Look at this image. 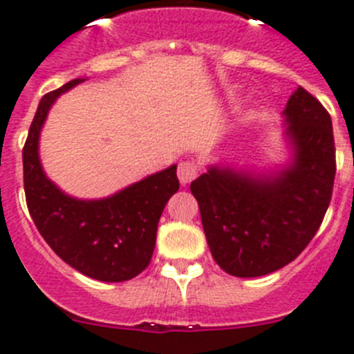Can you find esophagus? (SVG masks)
Listing matches in <instances>:
<instances>
[{
    "instance_id": "1",
    "label": "esophagus",
    "mask_w": 354,
    "mask_h": 354,
    "mask_svg": "<svg viewBox=\"0 0 354 354\" xmlns=\"http://www.w3.org/2000/svg\"><path fill=\"white\" fill-rule=\"evenodd\" d=\"M197 176V164L194 160H183L178 164V180L181 185H188Z\"/></svg>"
}]
</instances>
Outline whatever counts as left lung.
<instances>
[{
	"instance_id": "1",
	"label": "left lung",
	"mask_w": 354,
	"mask_h": 354,
	"mask_svg": "<svg viewBox=\"0 0 354 354\" xmlns=\"http://www.w3.org/2000/svg\"><path fill=\"white\" fill-rule=\"evenodd\" d=\"M288 164L253 173L213 164L190 183L214 262L259 277L295 260L323 222L335 178L332 118L306 88L283 111Z\"/></svg>"
}]
</instances>
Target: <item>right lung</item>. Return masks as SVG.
<instances>
[{"label": "right lung", "mask_w": 354, "mask_h": 354, "mask_svg": "<svg viewBox=\"0 0 354 354\" xmlns=\"http://www.w3.org/2000/svg\"><path fill=\"white\" fill-rule=\"evenodd\" d=\"M82 82L75 78L39 101L22 150L26 203L43 239L68 266L97 281H127L150 263L160 214L180 188L176 164L102 199L62 192L41 167L39 134L59 95Z\"/></svg>", "instance_id": "obj_1"}]
</instances>
